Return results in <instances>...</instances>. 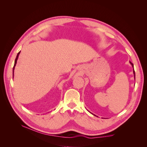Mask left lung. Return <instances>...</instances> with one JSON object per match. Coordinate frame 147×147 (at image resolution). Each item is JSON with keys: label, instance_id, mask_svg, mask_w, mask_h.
Segmentation results:
<instances>
[{"label": "left lung", "instance_id": "8db88e82", "mask_svg": "<svg viewBox=\"0 0 147 147\" xmlns=\"http://www.w3.org/2000/svg\"><path fill=\"white\" fill-rule=\"evenodd\" d=\"M130 63L131 64V65H132V67H133V64L131 63V62H130ZM133 68H134V67H133ZM134 78H135V76H136V75H135V71H134Z\"/></svg>", "mask_w": 147, "mask_h": 147}]
</instances>
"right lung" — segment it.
I'll use <instances>...</instances> for the list:
<instances>
[{
	"mask_svg": "<svg viewBox=\"0 0 147 147\" xmlns=\"http://www.w3.org/2000/svg\"><path fill=\"white\" fill-rule=\"evenodd\" d=\"M20 51L18 53V55H17V56H16V59H15V64H14V66H13V72H14L15 67V65H16V62H17V59H18V56H19V55H20Z\"/></svg>",
	"mask_w": 147,
	"mask_h": 147,
	"instance_id": "obj_1",
	"label": "right lung"
}]
</instances>
